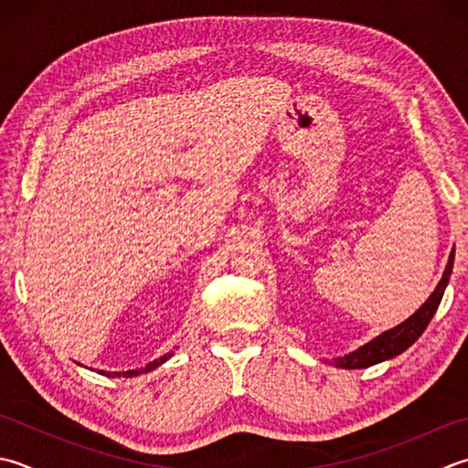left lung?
Listing matches in <instances>:
<instances>
[{
  "instance_id": "8db88e82",
  "label": "left lung",
  "mask_w": 468,
  "mask_h": 468,
  "mask_svg": "<svg viewBox=\"0 0 468 468\" xmlns=\"http://www.w3.org/2000/svg\"><path fill=\"white\" fill-rule=\"evenodd\" d=\"M452 261H454V250L451 251V258H448V263L441 282H438V286L414 314L406 318L404 323H399L398 326L389 328V331L371 338L369 343H365L363 346H359V349H355L343 356H335L331 363H335L336 367L341 369H365L381 361L393 359V356H398L406 349H410V346L422 336L426 326L430 324V320H432V316L436 314L438 306H441V300L444 296V290L452 273Z\"/></svg>"
}]
</instances>
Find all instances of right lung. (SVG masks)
I'll return each mask as SVG.
<instances>
[{"instance_id": "1", "label": "right lung", "mask_w": 468, "mask_h": 468, "mask_svg": "<svg viewBox=\"0 0 468 468\" xmlns=\"http://www.w3.org/2000/svg\"><path fill=\"white\" fill-rule=\"evenodd\" d=\"M172 356V353H168V355H164V356H160V359H155V361H152V363H148L145 365V369H132V371H119V373H112V371H99L101 375H107V378H133V375H140V373H148V371H154L155 367H160L162 363H166L168 359Z\"/></svg>"}]
</instances>
